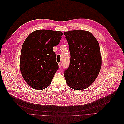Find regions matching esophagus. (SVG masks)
I'll return each mask as SVG.
<instances>
[{
    "label": "esophagus",
    "mask_w": 124,
    "mask_h": 124,
    "mask_svg": "<svg viewBox=\"0 0 124 124\" xmlns=\"http://www.w3.org/2000/svg\"><path fill=\"white\" fill-rule=\"evenodd\" d=\"M62 66V63L61 62L58 63V66H59V68H61Z\"/></svg>",
    "instance_id": "esophagus-1"
}]
</instances>
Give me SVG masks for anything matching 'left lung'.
Instances as JSON below:
<instances>
[{
  "label": "left lung",
  "instance_id": "obj_1",
  "mask_svg": "<svg viewBox=\"0 0 124 124\" xmlns=\"http://www.w3.org/2000/svg\"><path fill=\"white\" fill-rule=\"evenodd\" d=\"M70 54L68 68L63 75L68 85L75 90L89 87L97 77L101 67L99 44L89 32H65Z\"/></svg>",
  "mask_w": 124,
  "mask_h": 124
}]
</instances>
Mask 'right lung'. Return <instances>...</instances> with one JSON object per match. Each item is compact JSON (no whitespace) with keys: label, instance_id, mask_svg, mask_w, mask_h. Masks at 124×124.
I'll use <instances>...</instances> for the list:
<instances>
[{"label":"right lung","instance_id":"right-lung-1","mask_svg":"<svg viewBox=\"0 0 124 124\" xmlns=\"http://www.w3.org/2000/svg\"><path fill=\"white\" fill-rule=\"evenodd\" d=\"M60 31L38 30L31 33L22 45L20 62L23 77L32 88L48 87L58 69L54 46L60 43Z\"/></svg>","mask_w":124,"mask_h":124}]
</instances>
